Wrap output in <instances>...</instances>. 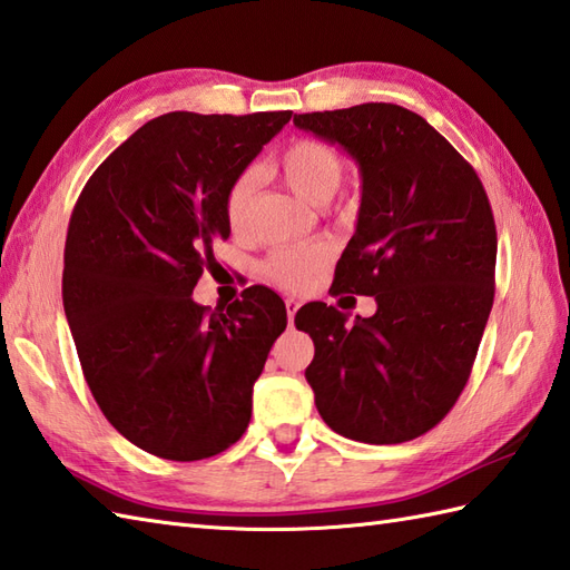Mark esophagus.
Wrapping results in <instances>:
<instances>
[{"mask_svg": "<svg viewBox=\"0 0 570 570\" xmlns=\"http://www.w3.org/2000/svg\"><path fill=\"white\" fill-rule=\"evenodd\" d=\"M301 308V304L296 298H286V313H288V323L294 325V318H296V311Z\"/></svg>", "mask_w": 570, "mask_h": 570, "instance_id": "obj_1", "label": "esophagus"}]
</instances>
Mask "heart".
<instances>
[{"instance_id":"1","label":"heart","mask_w":570,"mask_h":570,"mask_svg":"<svg viewBox=\"0 0 570 570\" xmlns=\"http://www.w3.org/2000/svg\"><path fill=\"white\" fill-rule=\"evenodd\" d=\"M269 171L284 178L298 198L306 203H328L341 188L345 176L343 156L318 139H296L269 164ZM254 196V176L239 174L225 190V220L235 235H242L249 225V205ZM331 262L325 245H301L276 249L264 262V274L286 292H304L323 274Z\"/></svg>"}]
</instances>
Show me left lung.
<instances>
[{
    "label": "left lung",
    "mask_w": 570,
    "mask_h": 570,
    "mask_svg": "<svg viewBox=\"0 0 570 570\" xmlns=\"http://www.w3.org/2000/svg\"><path fill=\"white\" fill-rule=\"evenodd\" d=\"M294 125L341 144L360 166L357 229L331 292L377 301V313L353 325L325 304L296 313L316 345L306 380L318 414L362 443L419 439L465 390L492 311L488 193L445 137L399 105L294 115Z\"/></svg>",
    "instance_id": "1"
}]
</instances>
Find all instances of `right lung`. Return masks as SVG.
I'll use <instances>...</instances> for the list:
<instances>
[{
  "mask_svg": "<svg viewBox=\"0 0 570 570\" xmlns=\"http://www.w3.org/2000/svg\"><path fill=\"white\" fill-rule=\"evenodd\" d=\"M292 112H168L95 168L72 208L63 308L105 419L141 451L203 460L237 443L286 328L272 288L225 313L193 301L229 237L225 190Z\"/></svg>",
  "mask_w": 570,
  "mask_h": 570,
  "instance_id": "1",
  "label": "right lung"
}]
</instances>
